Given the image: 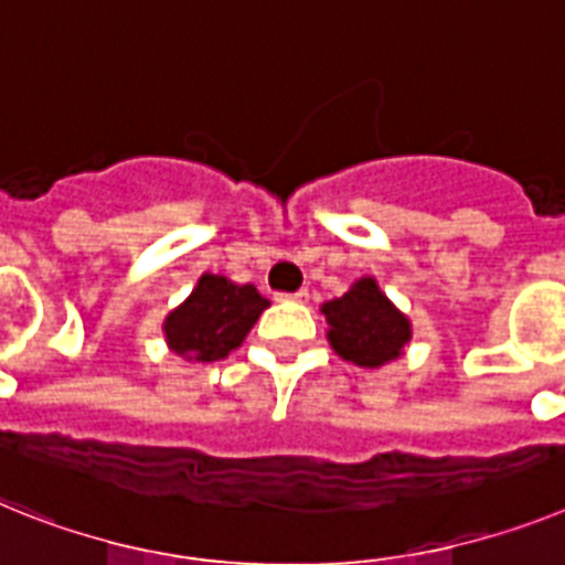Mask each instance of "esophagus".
<instances>
[{"instance_id":"34e87169","label":"esophagus","mask_w":565,"mask_h":565,"mask_svg":"<svg viewBox=\"0 0 565 565\" xmlns=\"http://www.w3.org/2000/svg\"><path fill=\"white\" fill-rule=\"evenodd\" d=\"M281 298H290V301H307L310 298V290H298V292H287V296Z\"/></svg>"}]
</instances>
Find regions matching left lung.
Returning a JSON list of instances; mask_svg holds the SVG:
<instances>
[{
	"label": "left lung",
	"mask_w": 565,
	"mask_h": 565,
	"mask_svg": "<svg viewBox=\"0 0 565 565\" xmlns=\"http://www.w3.org/2000/svg\"><path fill=\"white\" fill-rule=\"evenodd\" d=\"M327 316V339L335 353L359 367H379L402 353L411 339V324L382 296L373 278H362L341 298L321 307Z\"/></svg>",
	"instance_id": "8db88e82"
}]
</instances>
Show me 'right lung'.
I'll use <instances>...</instances> for the list:
<instances>
[{"instance_id":"right-lung-1","label":"right lung","mask_w":565,"mask_h":565,"mask_svg":"<svg viewBox=\"0 0 565 565\" xmlns=\"http://www.w3.org/2000/svg\"><path fill=\"white\" fill-rule=\"evenodd\" d=\"M267 307L253 284L203 275L192 296L166 319V341L189 362H217L238 348Z\"/></svg>"}]
</instances>
